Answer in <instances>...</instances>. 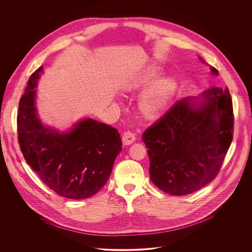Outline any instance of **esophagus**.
I'll use <instances>...</instances> for the list:
<instances>
[{"mask_svg":"<svg viewBox=\"0 0 252 252\" xmlns=\"http://www.w3.org/2000/svg\"><path fill=\"white\" fill-rule=\"evenodd\" d=\"M136 140V136L134 133L130 132V131H125L122 134V143L125 145H129V144H133Z\"/></svg>","mask_w":252,"mask_h":252,"instance_id":"34e87169","label":"esophagus"}]
</instances>
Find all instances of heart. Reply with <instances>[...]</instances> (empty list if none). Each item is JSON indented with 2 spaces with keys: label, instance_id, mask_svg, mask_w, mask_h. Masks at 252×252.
Listing matches in <instances>:
<instances>
[{
  "label": "heart",
  "instance_id": "1",
  "mask_svg": "<svg viewBox=\"0 0 252 252\" xmlns=\"http://www.w3.org/2000/svg\"><path fill=\"white\" fill-rule=\"evenodd\" d=\"M159 69L152 67L132 83L135 88L151 83L157 78ZM176 91V83L172 79H163L150 87L140 100L139 108L144 117L148 119L157 118L168 107Z\"/></svg>",
  "mask_w": 252,
  "mask_h": 252
}]
</instances>
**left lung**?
Listing matches in <instances>:
<instances>
[{
	"label": "left lung",
	"instance_id": "8db88e82",
	"mask_svg": "<svg viewBox=\"0 0 252 252\" xmlns=\"http://www.w3.org/2000/svg\"><path fill=\"white\" fill-rule=\"evenodd\" d=\"M212 72L218 74L215 68ZM203 95L198 104L192 97L176 102L143 135L150 180L168 194H191L210 183L232 143L234 112L229 89L214 87Z\"/></svg>",
	"mask_w": 252,
	"mask_h": 252
}]
</instances>
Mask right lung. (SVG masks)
Instances as JSON below:
<instances>
[{"label": "right lung", "mask_w": 252, "mask_h": 252, "mask_svg": "<svg viewBox=\"0 0 252 252\" xmlns=\"http://www.w3.org/2000/svg\"><path fill=\"white\" fill-rule=\"evenodd\" d=\"M42 67L32 73L17 111L21 152L36 176L58 195L80 200L96 194L108 181L122 149L113 127L91 118L60 134L40 123L35 108L36 81Z\"/></svg>", "instance_id": "1"}]
</instances>
